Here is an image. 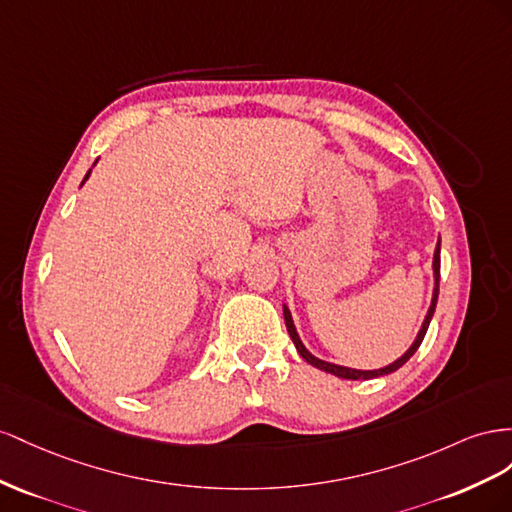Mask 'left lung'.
I'll return each mask as SVG.
<instances>
[{
    "label": "left lung",
    "instance_id": "1",
    "mask_svg": "<svg viewBox=\"0 0 512 512\" xmlns=\"http://www.w3.org/2000/svg\"><path fill=\"white\" fill-rule=\"evenodd\" d=\"M433 276H435V287H433L431 306H429V311H427L425 321H422V328H420V332H418L416 341L412 343V347L407 349V352H405L401 358H397V360H394L392 364H388V367H384V369L360 371V369H349V367H341V364H332V362H326V360H319V358H315V356L309 352V349H306V347L302 345V341H300V337H298V332H296V326H294V319H291L289 309H287V306L283 304V315H285V326H287L289 337H291V341H294V345H296V349H298V354H300L306 362L313 364L315 369H321V371L332 373V375H337V377H343V379H373V377H382V375L394 373L397 369H401L403 364L416 354V349L420 347L422 339H425L427 328H429V324H431V317H433V313H435L437 294H440V242H437V246H435V253H433Z\"/></svg>",
    "mask_w": 512,
    "mask_h": 512
}]
</instances>
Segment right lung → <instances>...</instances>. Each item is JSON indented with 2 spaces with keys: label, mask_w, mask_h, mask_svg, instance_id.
<instances>
[{
  "label": "right lung",
  "mask_w": 512,
  "mask_h": 512,
  "mask_svg": "<svg viewBox=\"0 0 512 512\" xmlns=\"http://www.w3.org/2000/svg\"><path fill=\"white\" fill-rule=\"evenodd\" d=\"M87 178H90V171H87V173H85V178H83V182H85ZM83 182H81V184H83Z\"/></svg>",
  "instance_id": "1"
}]
</instances>
